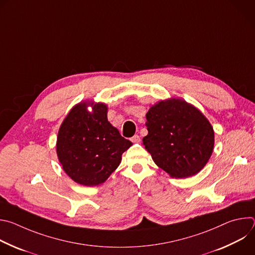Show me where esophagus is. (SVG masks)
Wrapping results in <instances>:
<instances>
[{"mask_svg": "<svg viewBox=\"0 0 255 255\" xmlns=\"http://www.w3.org/2000/svg\"><path fill=\"white\" fill-rule=\"evenodd\" d=\"M131 141L133 143H139L140 142V136L139 135H134L132 138H131Z\"/></svg>", "mask_w": 255, "mask_h": 255, "instance_id": "obj_1", "label": "esophagus"}]
</instances>
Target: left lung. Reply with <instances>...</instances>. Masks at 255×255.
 Wrapping results in <instances>:
<instances>
[{"label": "left lung", "instance_id": "obj_1", "mask_svg": "<svg viewBox=\"0 0 255 255\" xmlns=\"http://www.w3.org/2000/svg\"><path fill=\"white\" fill-rule=\"evenodd\" d=\"M146 120L143 145L158 167L174 178L193 176L204 168L213 153L215 134L198 108L170 98L151 106Z\"/></svg>", "mask_w": 255, "mask_h": 255}]
</instances>
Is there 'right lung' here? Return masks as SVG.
<instances>
[{
    "mask_svg": "<svg viewBox=\"0 0 255 255\" xmlns=\"http://www.w3.org/2000/svg\"><path fill=\"white\" fill-rule=\"evenodd\" d=\"M107 113L105 103L84 101L71 108L59 127L58 160L65 173L79 185L95 187L105 183L132 145L108 121Z\"/></svg>",
    "mask_w": 255,
    "mask_h": 255,
    "instance_id": "add662e5",
    "label": "right lung"
}]
</instances>
